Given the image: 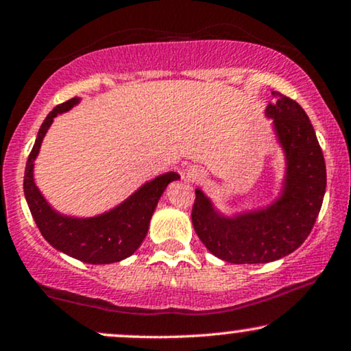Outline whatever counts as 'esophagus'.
Here are the masks:
<instances>
[{"instance_id":"obj_1","label":"esophagus","mask_w":351,"mask_h":351,"mask_svg":"<svg viewBox=\"0 0 351 351\" xmlns=\"http://www.w3.org/2000/svg\"><path fill=\"white\" fill-rule=\"evenodd\" d=\"M185 177L191 182L195 180H199L201 177H203V172H201L199 169H196V167H186V172H185Z\"/></svg>"}]
</instances>
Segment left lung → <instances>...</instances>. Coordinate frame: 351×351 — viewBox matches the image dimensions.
Segmentation results:
<instances>
[{"mask_svg":"<svg viewBox=\"0 0 351 351\" xmlns=\"http://www.w3.org/2000/svg\"><path fill=\"white\" fill-rule=\"evenodd\" d=\"M267 117L286 152L285 189L265 209L227 219L196 190L191 209L195 232L209 252L230 263H267L294 252L308 237L326 191V165L315 129L295 100L275 93Z\"/></svg>","mask_w":351,"mask_h":351,"instance_id":"obj_1","label":"left lung"}]
</instances>
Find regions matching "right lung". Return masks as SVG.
Segmentation results:
<instances>
[{
  "mask_svg": "<svg viewBox=\"0 0 351 351\" xmlns=\"http://www.w3.org/2000/svg\"><path fill=\"white\" fill-rule=\"evenodd\" d=\"M78 97L57 105L41 124L40 132L28 155L25 176H23V193L35 219L36 227L47 243L59 251L78 258L81 262L104 265L119 262L132 256L147 237L148 225L158 199L169 182L180 179L176 172H167L141 186L131 198L107 214L90 219H75L57 214L33 182V161L40 152L43 137L59 113L70 110L78 104Z\"/></svg>",
  "mask_w": 351,
  "mask_h": 351,
  "instance_id": "right-lung-1",
  "label": "right lung"
}]
</instances>
